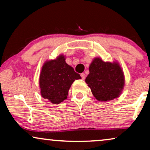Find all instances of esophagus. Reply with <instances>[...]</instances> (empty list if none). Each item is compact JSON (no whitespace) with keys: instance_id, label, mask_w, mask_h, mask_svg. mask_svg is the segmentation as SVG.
Here are the masks:
<instances>
[{"instance_id":"1","label":"esophagus","mask_w":150,"mask_h":150,"mask_svg":"<svg viewBox=\"0 0 150 150\" xmlns=\"http://www.w3.org/2000/svg\"><path fill=\"white\" fill-rule=\"evenodd\" d=\"M81 76L82 77V79L85 80L86 76H85V74H84V73H82V74H81Z\"/></svg>"}]
</instances>
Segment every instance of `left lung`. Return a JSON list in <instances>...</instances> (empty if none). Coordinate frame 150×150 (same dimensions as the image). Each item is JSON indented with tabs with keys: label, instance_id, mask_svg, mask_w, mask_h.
Listing matches in <instances>:
<instances>
[{
	"label": "left lung",
	"instance_id": "obj_1",
	"mask_svg": "<svg viewBox=\"0 0 150 150\" xmlns=\"http://www.w3.org/2000/svg\"><path fill=\"white\" fill-rule=\"evenodd\" d=\"M85 82L96 99L107 102L117 98L125 85L124 71L117 61H104L100 57L93 59Z\"/></svg>",
	"mask_w": 150,
	"mask_h": 150
}]
</instances>
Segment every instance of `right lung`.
<instances>
[{
    "mask_svg": "<svg viewBox=\"0 0 150 150\" xmlns=\"http://www.w3.org/2000/svg\"><path fill=\"white\" fill-rule=\"evenodd\" d=\"M81 79L79 74L65 62L64 55L47 60L43 64L39 79L41 96L53 104H60L67 99L74 81Z\"/></svg>",
    "mask_w": 150,
    "mask_h": 150,
    "instance_id": "right-lung-1",
    "label": "right lung"
}]
</instances>
